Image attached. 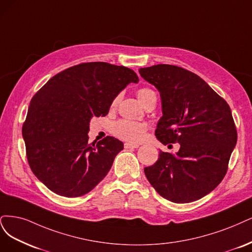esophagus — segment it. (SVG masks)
Segmentation results:
<instances>
[{
    "label": "esophagus",
    "mask_w": 252,
    "mask_h": 252,
    "mask_svg": "<svg viewBox=\"0 0 252 252\" xmlns=\"http://www.w3.org/2000/svg\"><path fill=\"white\" fill-rule=\"evenodd\" d=\"M139 148V145L138 144H133V143H128V142H126V143H125V149H138Z\"/></svg>",
    "instance_id": "obj_1"
}]
</instances>
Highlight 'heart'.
Instances as JSON below:
<instances>
[{
  "label": "heart",
  "instance_id": "1",
  "mask_svg": "<svg viewBox=\"0 0 252 252\" xmlns=\"http://www.w3.org/2000/svg\"><path fill=\"white\" fill-rule=\"evenodd\" d=\"M153 95H155V93L147 88L140 89V90L137 92L138 99H139V101L142 104ZM119 99H120V96H117L116 98L113 100L112 107H115L117 102L119 101ZM145 131H147V127H145L143 124L136 123V121H129V120L118 121V123L114 125V127H113V132H114L116 136L120 137L121 139H125L131 142H140L144 138Z\"/></svg>",
  "mask_w": 252,
  "mask_h": 252
}]
</instances>
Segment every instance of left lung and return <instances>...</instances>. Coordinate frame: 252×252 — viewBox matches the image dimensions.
Wrapping results in <instances>:
<instances>
[{
	"label": "left lung",
	"instance_id": "left-lung-1",
	"mask_svg": "<svg viewBox=\"0 0 252 252\" xmlns=\"http://www.w3.org/2000/svg\"><path fill=\"white\" fill-rule=\"evenodd\" d=\"M139 73L160 93L156 138L162 144H180L176 154L160 151L156 163L144 168L145 176L172 202L205 197L223 180L237 144L229 105L200 76L183 68L155 64Z\"/></svg>",
	"mask_w": 252,
	"mask_h": 252
}]
</instances>
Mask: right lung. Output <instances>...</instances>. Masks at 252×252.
Listing matches in <instances>:
<instances>
[{
	"label": "right lung",
	"instance_id": "add662e5",
	"mask_svg": "<svg viewBox=\"0 0 252 252\" xmlns=\"http://www.w3.org/2000/svg\"><path fill=\"white\" fill-rule=\"evenodd\" d=\"M138 82L132 69L101 62L70 67L48 80L32 97L22 129L37 179L63 197L92 190L107 176L124 143L108 136L89 144L90 121L107 115L116 96Z\"/></svg>",
	"mask_w": 252,
	"mask_h": 252
}]
</instances>
